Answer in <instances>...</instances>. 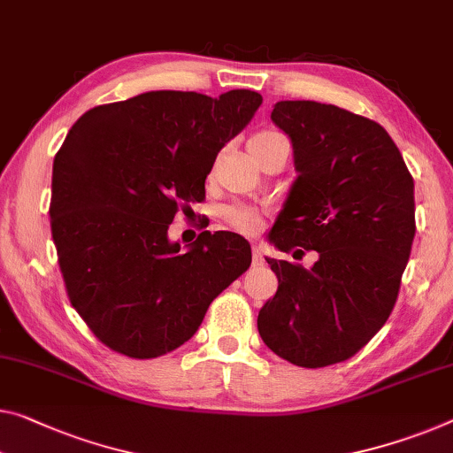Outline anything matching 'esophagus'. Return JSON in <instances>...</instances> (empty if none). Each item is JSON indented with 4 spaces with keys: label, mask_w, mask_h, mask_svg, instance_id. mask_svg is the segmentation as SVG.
<instances>
[{
    "label": "esophagus",
    "mask_w": 453,
    "mask_h": 453,
    "mask_svg": "<svg viewBox=\"0 0 453 453\" xmlns=\"http://www.w3.org/2000/svg\"><path fill=\"white\" fill-rule=\"evenodd\" d=\"M250 253H253V265H263V263H265V259H263V253H261V249L259 247H253L250 249Z\"/></svg>",
    "instance_id": "34e87169"
}]
</instances>
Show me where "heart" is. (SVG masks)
<instances>
[{
  "instance_id": "heart-1",
  "label": "heart",
  "mask_w": 453,
  "mask_h": 453,
  "mask_svg": "<svg viewBox=\"0 0 453 453\" xmlns=\"http://www.w3.org/2000/svg\"><path fill=\"white\" fill-rule=\"evenodd\" d=\"M277 143L288 145V139H285L280 131H275V129H261V131H257L253 137H250L249 150H250V154H259V151L267 150V148H271V145H277ZM222 217H225L228 226L242 234H255L263 225L259 211H255V208H249V206H239V204L228 206L226 211L222 212Z\"/></svg>"
}]
</instances>
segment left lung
Listing matches in <instances>:
<instances>
[{"label": "left lung", "instance_id": "8db88e82", "mask_svg": "<svg viewBox=\"0 0 453 453\" xmlns=\"http://www.w3.org/2000/svg\"><path fill=\"white\" fill-rule=\"evenodd\" d=\"M291 137L299 176L271 228L285 253L316 250L311 269L267 259L277 294L257 328L288 363H344L391 316L415 236L413 176L377 121L316 101L271 113Z\"/></svg>", "mask_w": 453, "mask_h": 453}]
</instances>
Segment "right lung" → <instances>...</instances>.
Here are the masks:
<instances>
[{"instance_id":"obj_1","label":"right lung","mask_w":453,"mask_h":453,"mask_svg":"<svg viewBox=\"0 0 453 453\" xmlns=\"http://www.w3.org/2000/svg\"><path fill=\"white\" fill-rule=\"evenodd\" d=\"M263 96L151 90L87 111L54 157L50 231L66 296L88 330L129 358L164 357L194 336L208 305L250 265L234 233L168 241L180 208Z\"/></svg>"}]
</instances>
